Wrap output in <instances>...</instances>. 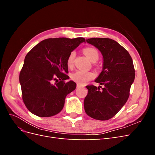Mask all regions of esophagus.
<instances>
[{"label":"esophagus","mask_w":155,"mask_h":155,"mask_svg":"<svg viewBox=\"0 0 155 155\" xmlns=\"http://www.w3.org/2000/svg\"><path fill=\"white\" fill-rule=\"evenodd\" d=\"M81 87H83V85H80V84H77V88H80Z\"/></svg>","instance_id":"obj_1"}]
</instances>
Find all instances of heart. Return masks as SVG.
Listing matches in <instances>:
<instances>
[{
    "instance_id": "1",
    "label": "heart",
    "mask_w": 155,
    "mask_h": 155,
    "mask_svg": "<svg viewBox=\"0 0 155 155\" xmlns=\"http://www.w3.org/2000/svg\"><path fill=\"white\" fill-rule=\"evenodd\" d=\"M83 51L87 57L93 63L96 62L99 59V52L95 48L87 47L83 49ZM75 55L76 54H75L74 51H72L68 57L67 65L70 68L73 67ZM94 77L95 75L94 73L91 72L83 71V70H77L71 75V79L72 80L79 84H81V85H83L88 81L92 80V79L94 78Z\"/></svg>"
}]
</instances>
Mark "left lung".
<instances>
[{"label": "left lung", "mask_w": 155, "mask_h": 155, "mask_svg": "<svg viewBox=\"0 0 155 155\" xmlns=\"http://www.w3.org/2000/svg\"><path fill=\"white\" fill-rule=\"evenodd\" d=\"M87 42L99 50L104 57L103 70L95 82L105 87L87 86L88 91L84 108L91 118L108 120L118 113L128 100L135 77L133 59L128 51L114 40L91 38Z\"/></svg>", "instance_id": "1"}]
</instances>
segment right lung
Returning <instances> with one entry per match:
<instances>
[{
  "label": "right lung",
  "mask_w": 155,
  "mask_h": 155,
  "mask_svg": "<svg viewBox=\"0 0 155 155\" xmlns=\"http://www.w3.org/2000/svg\"><path fill=\"white\" fill-rule=\"evenodd\" d=\"M85 41L83 37L46 39L27 54L19 81L23 102L32 114L50 117L61 111L65 97L76 87L75 82L65 81L69 79L67 59Z\"/></svg>",
  "instance_id": "add662e5"
}]
</instances>
